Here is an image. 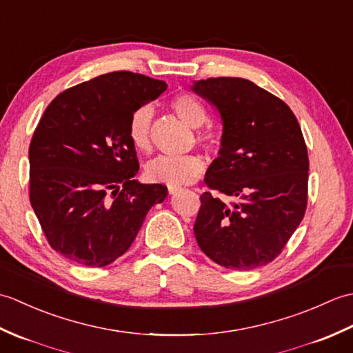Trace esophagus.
Listing matches in <instances>:
<instances>
[{
  "mask_svg": "<svg viewBox=\"0 0 353 353\" xmlns=\"http://www.w3.org/2000/svg\"><path fill=\"white\" fill-rule=\"evenodd\" d=\"M177 191H181V186H172V185L168 186V192L170 194H176Z\"/></svg>",
  "mask_w": 353,
  "mask_h": 353,
  "instance_id": "34e87169",
  "label": "esophagus"
}]
</instances>
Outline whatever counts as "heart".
<instances>
[{
	"mask_svg": "<svg viewBox=\"0 0 353 353\" xmlns=\"http://www.w3.org/2000/svg\"><path fill=\"white\" fill-rule=\"evenodd\" d=\"M174 114L192 129H199L208 121V110L196 97L190 94H179L170 101ZM153 110L148 106H142L132 114L127 125V134L132 145L139 152L150 150V127H152ZM197 138L201 142L212 141L211 132H197ZM205 162L196 154L170 156L162 154L150 161L145 167V176L150 182L163 185H185L191 183L203 172Z\"/></svg>",
	"mask_w": 353,
	"mask_h": 353,
	"instance_id": "b5f03b06",
	"label": "heart"
}]
</instances>
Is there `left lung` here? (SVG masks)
Here are the masks:
<instances>
[{"instance_id":"1","label":"left lung","mask_w":353,"mask_h":353,"mask_svg":"<svg viewBox=\"0 0 353 353\" xmlns=\"http://www.w3.org/2000/svg\"><path fill=\"white\" fill-rule=\"evenodd\" d=\"M191 89L219 112V157L206 171L194 224L200 249L216 264L253 270L272 262L301 224L308 200V152L291 109L253 81L219 77Z\"/></svg>"}]
</instances>
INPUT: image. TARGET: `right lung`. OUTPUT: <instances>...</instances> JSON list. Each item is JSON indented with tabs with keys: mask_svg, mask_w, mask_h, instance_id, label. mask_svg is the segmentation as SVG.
<instances>
[{
	"mask_svg": "<svg viewBox=\"0 0 353 353\" xmlns=\"http://www.w3.org/2000/svg\"><path fill=\"white\" fill-rule=\"evenodd\" d=\"M167 83L142 74H103L50 103L28 150L30 203L50 245L86 267H106L137 238L167 186L138 183L127 134L132 114Z\"/></svg>",
	"mask_w": 353,
	"mask_h": 353,
	"instance_id": "right-lung-1",
	"label": "right lung"
}]
</instances>
